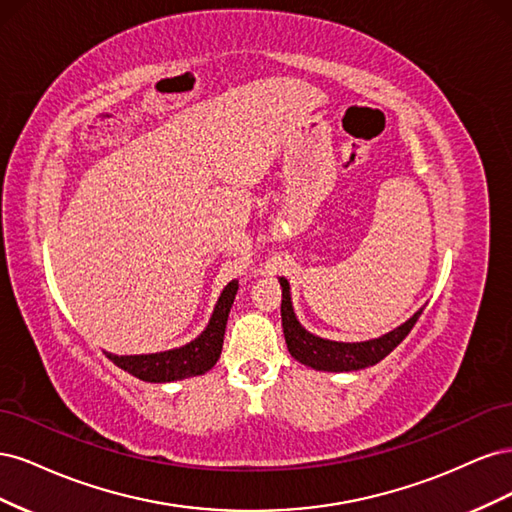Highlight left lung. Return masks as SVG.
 <instances>
[{
	"label": "left lung",
	"mask_w": 512,
	"mask_h": 512,
	"mask_svg": "<svg viewBox=\"0 0 512 512\" xmlns=\"http://www.w3.org/2000/svg\"><path fill=\"white\" fill-rule=\"evenodd\" d=\"M280 284H282V327H284L288 352L299 363L320 371H354V369H363V367L380 363L386 354H391L401 342H404L406 335L416 324L418 316L423 314V309H418V312L408 322L401 324V327L378 339H369V342H361V344L329 342V339L316 337L301 327L297 316L292 312L290 286L284 277H280Z\"/></svg>",
	"instance_id": "1"
}]
</instances>
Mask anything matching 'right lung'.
Masks as SVG:
<instances>
[{
	"instance_id": "obj_1",
	"label": "right lung",
	"mask_w": 512,
	"mask_h": 512,
	"mask_svg": "<svg viewBox=\"0 0 512 512\" xmlns=\"http://www.w3.org/2000/svg\"><path fill=\"white\" fill-rule=\"evenodd\" d=\"M237 290H239L237 282H230L224 288L218 305L213 309L209 327L188 346L160 352V354L117 356V354L106 352V356L117 367H121L134 378L145 380V382H173V380L205 374V371H209L215 363H218L222 354L226 322H228V314H230L232 301H235Z\"/></svg>"
}]
</instances>
